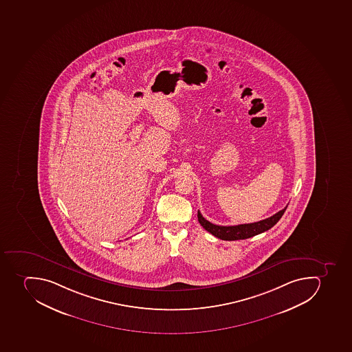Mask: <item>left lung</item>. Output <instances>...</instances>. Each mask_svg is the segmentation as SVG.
<instances>
[{
	"label": "left lung",
	"mask_w": 352,
	"mask_h": 352,
	"mask_svg": "<svg viewBox=\"0 0 352 352\" xmlns=\"http://www.w3.org/2000/svg\"><path fill=\"white\" fill-rule=\"evenodd\" d=\"M287 207H284L283 210L271 216L269 219H262L260 222L235 225V226H219V225L208 222L203 217L199 210H198L197 217L199 224L214 236L224 239V241H237V239H250V237L255 236L257 234L263 233L265 230L273 228L280 221V217L287 210Z\"/></svg>",
	"instance_id": "obj_1"
}]
</instances>
